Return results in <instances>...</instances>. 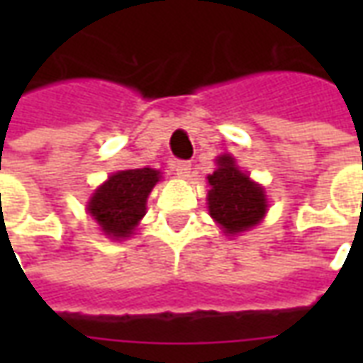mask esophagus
Listing matches in <instances>:
<instances>
[{
	"mask_svg": "<svg viewBox=\"0 0 363 363\" xmlns=\"http://www.w3.org/2000/svg\"><path fill=\"white\" fill-rule=\"evenodd\" d=\"M190 171H192L190 161H177V163H174V173H177V177L186 179V177H190Z\"/></svg>",
	"mask_w": 363,
	"mask_h": 363,
	"instance_id": "1",
	"label": "esophagus"
}]
</instances>
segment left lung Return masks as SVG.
Wrapping results in <instances>:
<instances>
[{"label":"left lung","instance_id":"8db88e82","mask_svg":"<svg viewBox=\"0 0 363 363\" xmlns=\"http://www.w3.org/2000/svg\"><path fill=\"white\" fill-rule=\"evenodd\" d=\"M218 169L208 177L212 190L208 192L210 216L225 229L239 233L257 225L267 213V198L262 189L239 171L233 157L221 155Z\"/></svg>","mask_w":363,"mask_h":363}]
</instances>
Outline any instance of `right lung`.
I'll list each match as a JSON object with an SVG mask.
<instances>
[{
	"label": "right lung",
	"instance_id": "obj_1",
	"mask_svg": "<svg viewBox=\"0 0 363 363\" xmlns=\"http://www.w3.org/2000/svg\"><path fill=\"white\" fill-rule=\"evenodd\" d=\"M159 181V171L128 169L112 174L89 202V213L106 235L128 237L145 213V202Z\"/></svg>",
	"mask_w": 363,
	"mask_h": 363
}]
</instances>
